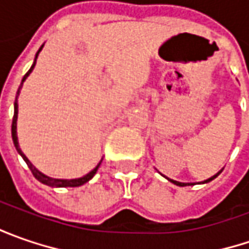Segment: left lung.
<instances>
[{
  "mask_svg": "<svg viewBox=\"0 0 249 249\" xmlns=\"http://www.w3.org/2000/svg\"><path fill=\"white\" fill-rule=\"evenodd\" d=\"M222 170H223V169H222ZM222 170H220V172H217V173H216L215 176L209 177L208 180H204L202 183H209L211 180H213V178H216V177H217V176H219V175H220V173H222ZM166 178H167V177H166ZM167 180H169V181H172L173 184H176V186H180V187H184V186H194V183H180V181H176V180H172V178H167Z\"/></svg>",
  "mask_w": 249,
  "mask_h": 249,
  "instance_id": "left-lung-1",
  "label": "left lung"
}]
</instances>
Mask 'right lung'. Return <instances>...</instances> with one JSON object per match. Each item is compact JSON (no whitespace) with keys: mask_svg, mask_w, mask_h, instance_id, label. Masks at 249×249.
Listing matches in <instances>:
<instances>
[{"mask_svg":"<svg viewBox=\"0 0 249 249\" xmlns=\"http://www.w3.org/2000/svg\"><path fill=\"white\" fill-rule=\"evenodd\" d=\"M44 45H41L40 47V50L37 51V53H36V58H34V62L33 65H32V68L29 69V72L26 73L23 76V79H22V83H20V86H19V90H18V92H16V98H15V112H14V119H12V140H14V145L15 148H16V151L20 154V157L23 158V160L27 163V166H29V169L32 170V173H33V176L40 181V183H43V184H45V186H50V187H79V186H83L84 183H87L89 180H91L92 177H94V175L97 173V170H98V167H100L101 165V160L100 163L97 165V166L94 167L92 170H91L90 173H87L86 176L83 177H79V178H71V180H66V178H53V177L50 176H45L44 173H41L40 170H37L36 167L33 166V163L27 159V157L24 155L23 152H22V149H20V147H19V141H18V134H16V120H18V97H19V91H20V89H22V86H23V82L27 79V76L32 73V71L34 69V66H36V61H37V56H38V53H40V51L43 50Z\"/></svg>","mask_w":249,"mask_h":249,"instance_id":"right-lung-1","label":"right lung"}]
</instances>
